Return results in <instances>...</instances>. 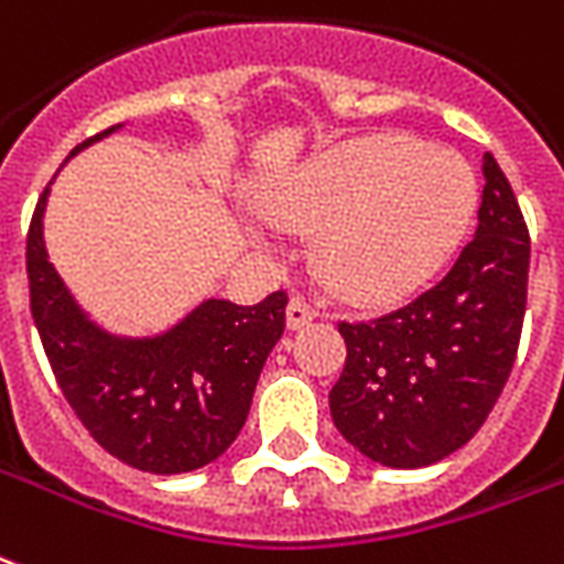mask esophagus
I'll return each mask as SVG.
<instances>
[{
  "label": "esophagus",
  "instance_id": "1",
  "mask_svg": "<svg viewBox=\"0 0 564 564\" xmlns=\"http://www.w3.org/2000/svg\"><path fill=\"white\" fill-rule=\"evenodd\" d=\"M313 319H316V311H313L307 301L301 299V295L290 299V304H286V328L301 330L304 325H311Z\"/></svg>",
  "mask_w": 564,
  "mask_h": 564
}]
</instances>
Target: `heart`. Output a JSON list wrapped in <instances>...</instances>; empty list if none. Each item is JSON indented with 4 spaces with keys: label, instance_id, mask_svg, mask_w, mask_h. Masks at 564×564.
<instances>
[{
    "label": "heart",
    "instance_id": "obj_1",
    "mask_svg": "<svg viewBox=\"0 0 564 564\" xmlns=\"http://www.w3.org/2000/svg\"><path fill=\"white\" fill-rule=\"evenodd\" d=\"M479 206L470 162L411 135H378L304 165L272 197L274 218L321 227L319 265L346 299L397 304L432 281Z\"/></svg>",
    "mask_w": 564,
    "mask_h": 564
}]
</instances>
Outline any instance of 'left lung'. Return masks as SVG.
I'll return each mask as SVG.
<instances>
[{"mask_svg":"<svg viewBox=\"0 0 564 564\" xmlns=\"http://www.w3.org/2000/svg\"><path fill=\"white\" fill-rule=\"evenodd\" d=\"M482 174L479 227L444 281L376 322H339L349 355L328 397L330 416L369 462L416 470L462 449L511 372L530 234L491 153Z\"/></svg>","mask_w":564,"mask_h":564,"instance_id":"left-lung-1","label":"left lung"}]
</instances>
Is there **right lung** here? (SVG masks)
Returning a JSON list of instances; mask_svg holds the SVG:
<instances>
[{
    "mask_svg": "<svg viewBox=\"0 0 564 564\" xmlns=\"http://www.w3.org/2000/svg\"><path fill=\"white\" fill-rule=\"evenodd\" d=\"M120 127L82 141L64 162ZM50 186L34 206L25 272L34 328L62 393L94 441L135 470L171 476L215 462L248 420L257 378L283 334L286 295L272 292L253 307L204 299L148 337L102 328L50 263L43 242Z\"/></svg>",
    "mask_w": 564,
    "mask_h": 564,
    "instance_id": "add662e5",
    "label": "right lung"
}]
</instances>
